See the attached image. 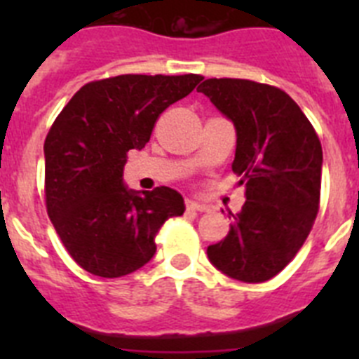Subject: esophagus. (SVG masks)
<instances>
[{
	"label": "esophagus",
	"instance_id": "esophagus-1",
	"mask_svg": "<svg viewBox=\"0 0 359 359\" xmlns=\"http://www.w3.org/2000/svg\"><path fill=\"white\" fill-rule=\"evenodd\" d=\"M185 207L189 212H207L208 210V207H205V205H201V203L190 201V199H187Z\"/></svg>",
	"mask_w": 359,
	"mask_h": 359
}]
</instances>
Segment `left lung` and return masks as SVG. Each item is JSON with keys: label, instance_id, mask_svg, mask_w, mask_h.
<instances>
[{"label": "left lung", "instance_id": "obj_1", "mask_svg": "<svg viewBox=\"0 0 359 359\" xmlns=\"http://www.w3.org/2000/svg\"><path fill=\"white\" fill-rule=\"evenodd\" d=\"M237 131L231 170L246 203L228 236L208 246L212 264L243 282L280 273L315 224L322 185V144L293 98L246 79H207L198 88Z\"/></svg>", "mask_w": 359, "mask_h": 359}]
</instances>
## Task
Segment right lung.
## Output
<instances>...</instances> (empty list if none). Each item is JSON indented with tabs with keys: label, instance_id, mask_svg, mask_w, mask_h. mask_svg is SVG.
<instances>
[{
	"label": "right lung",
	"instance_id": "add662e5",
	"mask_svg": "<svg viewBox=\"0 0 359 359\" xmlns=\"http://www.w3.org/2000/svg\"><path fill=\"white\" fill-rule=\"evenodd\" d=\"M203 81L201 75H116L73 95L44 140V199L65 248L104 278L129 275L156 252V233L185 212L169 187H123L131 149H144L156 120Z\"/></svg>",
	"mask_w": 359,
	"mask_h": 359
}]
</instances>
